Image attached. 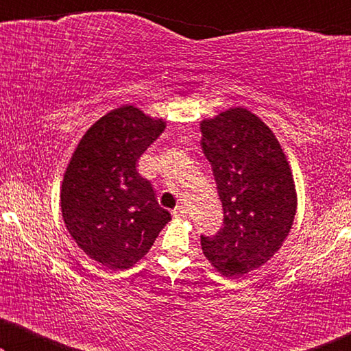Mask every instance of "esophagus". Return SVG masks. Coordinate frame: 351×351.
I'll return each instance as SVG.
<instances>
[{
	"label": "esophagus",
	"mask_w": 351,
	"mask_h": 351,
	"mask_svg": "<svg viewBox=\"0 0 351 351\" xmlns=\"http://www.w3.org/2000/svg\"><path fill=\"white\" fill-rule=\"evenodd\" d=\"M189 214L186 213V208L185 206H177V208L172 210V215H174L176 219H182V217H185V215Z\"/></svg>",
	"instance_id": "1"
}]
</instances>
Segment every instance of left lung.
<instances>
[{"instance_id":"8db88e82","label":"left lung","mask_w":351,"mask_h":351,"mask_svg":"<svg viewBox=\"0 0 351 351\" xmlns=\"http://www.w3.org/2000/svg\"><path fill=\"white\" fill-rule=\"evenodd\" d=\"M199 128L223 208V227L201 237V249L220 275L237 278L270 261L289 234L294 177L275 134L247 108L223 110Z\"/></svg>"}]
</instances>
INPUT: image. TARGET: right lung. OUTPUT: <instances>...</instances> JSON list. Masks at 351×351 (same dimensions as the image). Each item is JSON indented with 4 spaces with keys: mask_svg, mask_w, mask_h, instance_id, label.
<instances>
[{
    "mask_svg": "<svg viewBox=\"0 0 351 351\" xmlns=\"http://www.w3.org/2000/svg\"><path fill=\"white\" fill-rule=\"evenodd\" d=\"M166 121L123 105L97 119L76 145L60 186L65 227L78 247L108 270L134 267L171 214L136 165Z\"/></svg>",
    "mask_w": 351,
    "mask_h": 351,
    "instance_id": "1",
    "label": "right lung"
}]
</instances>
